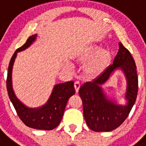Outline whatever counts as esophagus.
<instances>
[{
    "label": "esophagus",
    "instance_id": "34e87169",
    "mask_svg": "<svg viewBox=\"0 0 146 146\" xmlns=\"http://www.w3.org/2000/svg\"><path fill=\"white\" fill-rule=\"evenodd\" d=\"M74 88H75L76 92L78 93L79 90V88H80V83H79V82H76L74 83Z\"/></svg>",
    "mask_w": 146,
    "mask_h": 146
}]
</instances>
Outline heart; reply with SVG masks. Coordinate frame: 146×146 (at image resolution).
Masks as SVG:
<instances>
[{
    "mask_svg": "<svg viewBox=\"0 0 146 146\" xmlns=\"http://www.w3.org/2000/svg\"><path fill=\"white\" fill-rule=\"evenodd\" d=\"M97 49L96 46H88L82 50L76 57L79 62H85L89 60L84 67V73L88 76L95 77L101 74L109 65L112 58L110 51L100 50L96 52Z\"/></svg>",
    "mask_w": 146,
    "mask_h": 146,
    "instance_id": "b5f03b06",
    "label": "heart"
}]
</instances>
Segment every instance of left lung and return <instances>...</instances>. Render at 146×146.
<instances>
[{"label": "left lung", "mask_w": 146, "mask_h": 146, "mask_svg": "<svg viewBox=\"0 0 146 146\" xmlns=\"http://www.w3.org/2000/svg\"><path fill=\"white\" fill-rule=\"evenodd\" d=\"M120 69L126 76L127 89L126 105L121 106L109 100L101 85L108 80L115 69ZM138 78L135 62L127 49L119 43V51L113 64L93 80L81 86L79 96L82 100L83 114L88 126L96 132L111 131L122 124L128 117L137 96Z\"/></svg>", "instance_id": "8db88e82"}]
</instances>
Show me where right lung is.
Instances as JSON below:
<instances>
[{
  "label": "right lung",
  "instance_id": "add662e5",
  "mask_svg": "<svg viewBox=\"0 0 146 146\" xmlns=\"http://www.w3.org/2000/svg\"><path fill=\"white\" fill-rule=\"evenodd\" d=\"M36 37V34L29 37L25 44L17 49L13 54L9 64L7 88L9 97L18 117L26 125L35 129L50 131L54 129L59 125L63 117L67 101L70 96L74 95L76 91L73 81L56 84L46 103L37 108L27 107L16 97L13 91L12 84L13 64L16 58L17 53L28 48L35 41Z\"/></svg>",
  "mask_w": 146,
  "mask_h": 146
}]
</instances>
